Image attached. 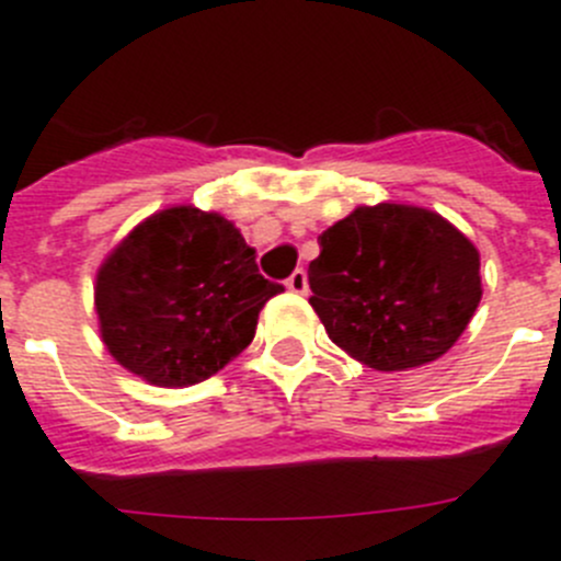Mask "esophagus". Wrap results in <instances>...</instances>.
<instances>
[{
  "label": "esophagus",
  "instance_id": "obj_1",
  "mask_svg": "<svg viewBox=\"0 0 561 561\" xmlns=\"http://www.w3.org/2000/svg\"><path fill=\"white\" fill-rule=\"evenodd\" d=\"M285 285H287V290H290V293H299V296H307V274L301 268L293 271V274L287 276Z\"/></svg>",
  "mask_w": 561,
  "mask_h": 561
}]
</instances>
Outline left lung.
<instances>
[{"mask_svg":"<svg viewBox=\"0 0 561 561\" xmlns=\"http://www.w3.org/2000/svg\"><path fill=\"white\" fill-rule=\"evenodd\" d=\"M318 245L312 310L335 346L377 371L438 360L481 305V254L438 211L357 206Z\"/></svg>","mask_w":561,"mask_h":561,"instance_id":"obj_1","label":"left lung"}]
</instances>
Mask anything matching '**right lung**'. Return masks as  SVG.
Listing matches in <instances>:
<instances>
[{"instance_id": "obj_1", "label": "right lung", "mask_w": 561, "mask_h": 561, "mask_svg": "<svg viewBox=\"0 0 561 561\" xmlns=\"http://www.w3.org/2000/svg\"><path fill=\"white\" fill-rule=\"evenodd\" d=\"M282 290L260 276L254 249L231 220L168 206L105 256L94 310L119 366L150 386L186 388L218 375L254 341L260 310Z\"/></svg>"}]
</instances>
